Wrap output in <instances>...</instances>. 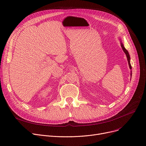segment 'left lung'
<instances>
[{"mask_svg": "<svg viewBox=\"0 0 146 146\" xmlns=\"http://www.w3.org/2000/svg\"><path fill=\"white\" fill-rule=\"evenodd\" d=\"M119 40H120L121 46V47H122V50H123V51L124 52V53L125 54V55H126V56H127V60H128V65H129V68L131 70L132 67H131V63H130V56H129V52H128V51L125 49V48L124 47V44H123V43L122 42V41H121L120 38H119ZM130 75H131V76H132V71H131V73H130Z\"/></svg>", "mask_w": 146, "mask_h": 146, "instance_id": "obj_1", "label": "left lung"}]
</instances>
